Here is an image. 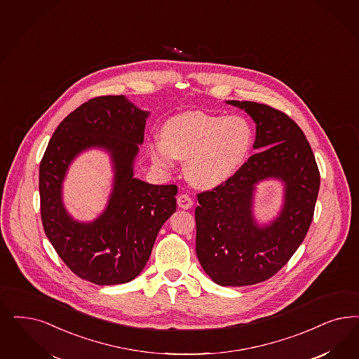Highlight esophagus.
<instances>
[{
  "mask_svg": "<svg viewBox=\"0 0 359 359\" xmlns=\"http://www.w3.org/2000/svg\"><path fill=\"white\" fill-rule=\"evenodd\" d=\"M177 205L182 208V210H189L192 205H194V201L192 198H189L186 194L177 196Z\"/></svg>",
  "mask_w": 359,
  "mask_h": 359,
  "instance_id": "esophagus-1",
  "label": "esophagus"
}]
</instances>
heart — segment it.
Segmentation results:
<instances>
[{
	"mask_svg": "<svg viewBox=\"0 0 359 359\" xmlns=\"http://www.w3.org/2000/svg\"><path fill=\"white\" fill-rule=\"evenodd\" d=\"M253 128L241 115L184 112L168 119L161 139L149 143L152 161L170 170L175 159L186 161L187 177L194 186H222L247 161L253 146Z\"/></svg>",
	"mask_w": 359,
	"mask_h": 359,
	"instance_id": "obj_1",
	"label": "heart"
}]
</instances>
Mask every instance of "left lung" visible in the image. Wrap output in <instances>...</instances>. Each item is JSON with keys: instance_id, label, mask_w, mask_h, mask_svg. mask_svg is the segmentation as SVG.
Instances as JSON below:
<instances>
[{"instance_id": "left-lung-1", "label": "left lung", "mask_w": 359, "mask_h": 359, "mask_svg": "<svg viewBox=\"0 0 359 359\" xmlns=\"http://www.w3.org/2000/svg\"><path fill=\"white\" fill-rule=\"evenodd\" d=\"M256 123L259 149L222 186L198 194L196 255L222 286L266 281L294 255L309 231L320 189V171L305 134L284 112L256 102L228 100ZM274 178L285 186L278 217L259 224L252 204L255 186Z\"/></svg>"}]
</instances>
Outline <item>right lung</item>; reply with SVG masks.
Segmentation results:
<instances>
[{"label": "right lung", "instance_id": "obj_1", "mask_svg": "<svg viewBox=\"0 0 359 359\" xmlns=\"http://www.w3.org/2000/svg\"><path fill=\"white\" fill-rule=\"evenodd\" d=\"M149 115L124 95L90 99L57 127L39 164L45 233L67 268L93 284H126L139 276L161 225L176 210L177 187L134 176ZM90 148L111 155L114 183L105 210L83 224L64 208L62 188L71 161Z\"/></svg>", "mask_w": 359, "mask_h": 359}]
</instances>
